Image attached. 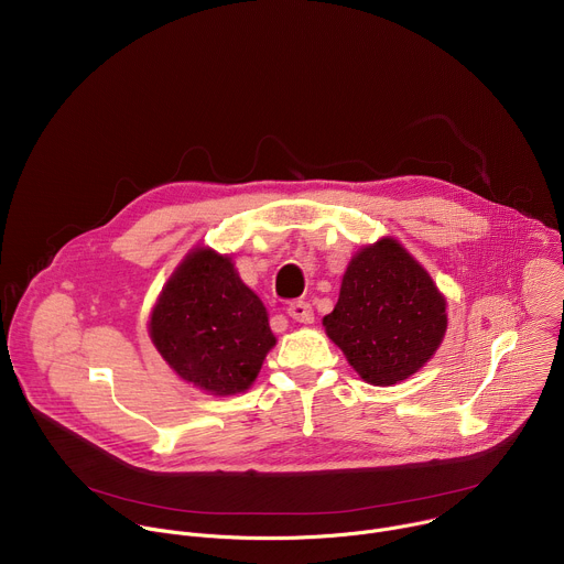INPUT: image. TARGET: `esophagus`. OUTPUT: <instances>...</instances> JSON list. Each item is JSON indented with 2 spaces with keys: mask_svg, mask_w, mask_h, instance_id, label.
I'll return each mask as SVG.
<instances>
[{
  "mask_svg": "<svg viewBox=\"0 0 564 564\" xmlns=\"http://www.w3.org/2000/svg\"><path fill=\"white\" fill-rule=\"evenodd\" d=\"M288 314L294 318V321H299V324H312L314 321V312H312V305L307 303V301H292L290 305H288Z\"/></svg>",
  "mask_w": 564,
  "mask_h": 564,
  "instance_id": "1",
  "label": "esophagus"
}]
</instances>
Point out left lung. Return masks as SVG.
Instances as JSON below:
<instances>
[{"mask_svg":"<svg viewBox=\"0 0 564 564\" xmlns=\"http://www.w3.org/2000/svg\"><path fill=\"white\" fill-rule=\"evenodd\" d=\"M324 326L361 379L390 386L417 372L440 348L446 301L397 240L381 238L350 261Z\"/></svg>","mask_w":564,"mask_h":564,"instance_id":"8db88e82","label":"left lung"}]
</instances>
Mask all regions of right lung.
<instances>
[{
	"mask_svg": "<svg viewBox=\"0 0 564 564\" xmlns=\"http://www.w3.org/2000/svg\"><path fill=\"white\" fill-rule=\"evenodd\" d=\"M149 333L185 381L212 394L248 390L276 344L261 299L212 250H194L174 272Z\"/></svg>",
	"mask_w": 564,
	"mask_h": 564,
	"instance_id": "1",
	"label": "right lung"
}]
</instances>
